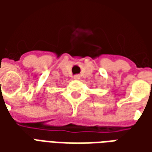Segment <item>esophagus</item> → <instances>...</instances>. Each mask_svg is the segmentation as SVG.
I'll use <instances>...</instances> for the list:
<instances>
[{
  "label": "esophagus",
  "instance_id": "obj_1",
  "mask_svg": "<svg viewBox=\"0 0 152 152\" xmlns=\"http://www.w3.org/2000/svg\"><path fill=\"white\" fill-rule=\"evenodd\" d=\"M73 78H74V79H75V80H78L80 79V76L79 75H75Z\"/></svg>",
  "mask_w": 152,
  "mask_h": 152
}]
</instances>
